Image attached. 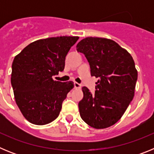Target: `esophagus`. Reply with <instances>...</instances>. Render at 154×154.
I'll use <instances>...</instances> for the list:
<instances>
[{"mask_svg":"<svg viewBox=\"0 0 154 154\" xmlns=\"http://www.w3.org/2000/svg\"><path fill=\"white\" fill-rule=\"evenodd\" d=\"M74 86H75V89H81L82 85H81V84L78 83V82H75Z\"/></svg>","mask_w":154,"mask_h":154,"instance_id":"esophagus-1","label":"esophagus"}]
</instances>
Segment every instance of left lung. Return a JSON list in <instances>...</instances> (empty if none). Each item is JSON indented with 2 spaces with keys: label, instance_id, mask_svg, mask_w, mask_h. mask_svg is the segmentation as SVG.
<instances>
[{
  "label": "left lung",
  "instance_id": "8db88e82",
  "mask_svg": "<svg viewBox=\"0 0 154 154\" xmlns=\"http://www.w3.org/2000/svg\"><path fill=\"white\" fill-rule=\"evenodd\" d=\"M76 50L87 58L91 75L99 79L95 93L82 87L80 116L96 129L109 127L122 117L134 96L137 80L134 61L116 42L103 38H85Z\"/></svg>",
  "mask_w": 154,
  "mask_h": 154
}]
</instances>
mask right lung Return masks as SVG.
I'll return each instance as SVG.
<instances>
[{"instance_id": "right-lung-1", "label": "right lung", "mask_w": 154, "mask_h": 154, "mask_svg": "<svg viewBox=\"0 0 154 154\" xmlns=\"http://www.w3.org/2000/svg\"><path fill=\"white\" fill-rule=\"evenodd\" d=\"M78 39L61 36L35 41L14 59L11 85L14 99L30 123L48 124L60 113L62 103L74 84L54 81L52 76L64 70L65 57Z\"/></svg>"}]
</instances>
